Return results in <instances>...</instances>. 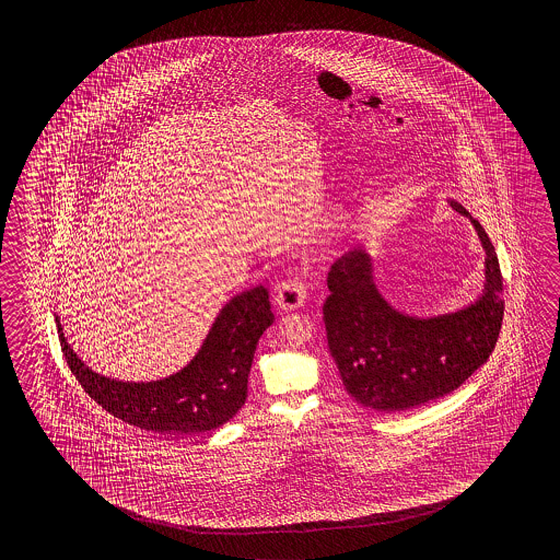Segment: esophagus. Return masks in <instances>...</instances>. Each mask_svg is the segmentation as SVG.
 <instances>
[{"label":"esophagus","mask_w":560,"mask_h":560,"mask_svg":"<svg viewBox=\"0 0 560 560\" xmlns=\"http://www.w3.org/2000/svg\"><path fill=\"white\" fill-rule=\"evenodd\" d=\"M306 302V284L302 278H290L276 285L275 304L278 308L296 310Z\"/></svg>","instance_id":"34e87169"}]
</instances>
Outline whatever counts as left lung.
<instances>
[{
  "instance_id": "obj_1",
  "label": "left lung",
  "mask_w": 560,
  "mask_h": 560,
  "mask_svg": "<svg viewBox=\"0 0 560 560\" xmlns=\"http://www.w3.org/2000/svg\"><path fill=\"white\" fill-rule=\"evenodd\" d=\"M451 206L470 218L460 203ZM472 224L487 252V284L475 304L453 314L415 318L394 310L374 284L362 248L332 264L322 308L326 338L346 390L360 405L393 412L436 400L492 354L504 316L502 275L485 228Z\"/></svg>"
}]
</instances>
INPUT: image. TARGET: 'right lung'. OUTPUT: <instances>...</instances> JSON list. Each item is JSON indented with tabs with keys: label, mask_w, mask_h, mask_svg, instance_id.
Masks as SVG:
<instances>
[{
	"label": "right lung",
	"mask_w": 560,
	"mask_h": 560,
	"mask_svg": "<svg viewBox=\"0 0 560 560\" xmlns=\"http://www.w3.org/2000/svg\"><path fill=\"white\" fill-rule=\"evenodd\" d=\"M272 322L268 290L256 285L228 302L188 366L162 381L121 382L88 369L56 316L61 352L90 398L112 417L162 434L208 432L236 417L248 396L256 345Z\"/></svg>",
	"instance_id": "1"
}]
</instances>
